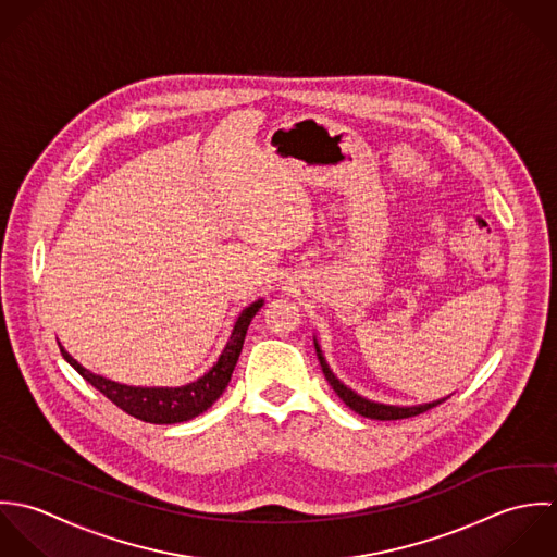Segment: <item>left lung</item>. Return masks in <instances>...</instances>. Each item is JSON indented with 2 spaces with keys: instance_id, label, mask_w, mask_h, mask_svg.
<instances>
[{
  "instance_id": "left-lung-1",
  "label": "left lung",
  "mask_w": 557,
  "mask_h": 557,
  "mask_svg": "<svg viewBox=\"0 0 557 557\" xmlns=\"http://www.w3.org/2000/svg\"><path fill=\"white\" fill-rule=\"evenodd\" d=\"M314 346H317V355H319V361H321V368H323V374L325 379L330 381V385L334 387L335 394L339 396V400L352 409L355 413L363 416V418H370V420H405V418H413V416H420L437 405H442L445 398L442 400H433V403H426V405H413V407H396V405H381V403H374V400H368L363 396H359L357 392H352L350 387H346L327 363V359L323 357V350H321V344L317 342L314 337Z\"/></svg>"
}]
</instances>
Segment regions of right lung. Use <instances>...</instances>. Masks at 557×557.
Masks as SVG:
<instances>
[{
  "label": "right lung",
  "instance_id": "add662e5",
  "mask_svg": "<svg viewBox=\"0 0 557 557\" xmlns=\"http://www.w3.org/2000/svg\"><path fill=\"white\" fill-rule=\"evenodd\" d=\"M264 306L262 299L253 301L247 306L240 317L234 323V330L230 334V339L223 348L218 363L198 381L187 383L183 387H133V385H122L110 379H103L90 370H86L82 363H77L62 346V357L92 385L97 387L106 398H110L117 409L124 413L148 422V424H178L194 420L196 416L205 413L209 407L223 394V389L230 383V376L234 372V366L238 361L243 342L247 327L256 312Z\"/></svg>",
  "mask_w": 557,
  "mask_h": 557
}]
</instances>
